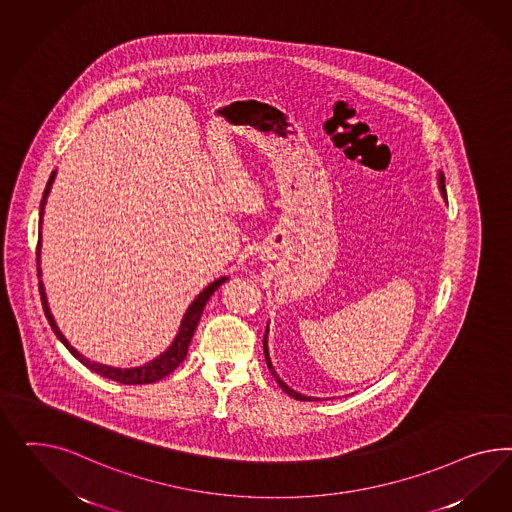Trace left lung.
Masks as SVG:
<instances>
[{"label": "left lung", "instance_id": "8db88e82", "mask_svg": "<svg viewBox=\"0 0 512 512\" xmlns=\"http://www.w3.org/2000/svg\"><path fill=\"white\" fill-rule=\"evenodd\" d=\"M437 187H439V193H441V197H443V201L447 202V189H445V174L441 171H437ZM268 332H270V325L266 323V330H264V358H266V366H268V370L272 372L274 375V379H276V383H278L281 390L285 392V394H289L291 398H295V400H300V402H317V398H311V396H306V394H300V392H296L295 388L289 387L281 377H279L276 370H274V366H272V360H270V351H268Z\"/></svg>", "mask_w": 512, "mask_h": 512}]
</instances>
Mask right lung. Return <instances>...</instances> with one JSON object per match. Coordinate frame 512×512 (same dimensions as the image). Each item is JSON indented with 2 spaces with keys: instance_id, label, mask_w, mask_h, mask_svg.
<instances>
[{
  "instance_id": "add662e5",
  "label": "right lung",
  "mask_w": 512,
  "mask_h": 512,
  "mask_svg": "<svg viewBox=\"0 0 512 512\" xmlns=\"http://www.w3.org/2000/svg\"><path fill=\"white\" fill-rule=\"evenodd\" d=\"M54 178H56V171H52V174H50L47 189H45V193H43V201H41V208H39V223H41V225H43V216H45L48 193H50V189H52ZM37 276H39V291H41V300H43V310H45L48 323L52 326L54 334L58 336V340L62 341L63 345L67 347V351H69L73 357L77 358L80 364H84L88 370L99 373V375H103V377H107V379H112V381H116V383H122V385H148V383H155V381L167 377L172 370H176V368L180 366V362L186 358L187 347H189V343H191L195 328H197L199 321H201L202 310H204L206 302L210 300V296L214 295V291H216L217 287H219L223 281L229 279V276H219V278L214 279L212 283H208L199 295L195 296V300L189 304V308H187L184 317H182V321H180V328H178L174 340L171 341V345H169L163 353H159L157 357L148 360V362H144V364H140V366H133V368H114V366H109V364H99V362H93L90 358L80 355L77 349L63 336L60 326L56 325V319H54V315H52V311H50V306H48L45 283H43V279H41V276H43V272H41V233H39V242H37Z\"/></svg>"
}]
</instances>
